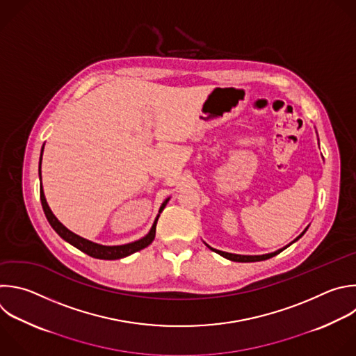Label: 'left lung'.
<instances>
[{
  "instance_id": "8db88e82",
  "label": "left lung",
  "mask_w": 356,
  "mask_h": 356,
  "mask_svg": "<svg viewBox=\"0 0 356 356\" xmlns=\"http://www.w3.org/2000/svg\"><path fill=\"white\" fill-rule=\"evenodd\" d=\"M307 230V227L305 229V232ZM305 232H302V234H299L298 238L292 242V243H295L296 241H299L302 236L305 234ZM208 246V245H207ZM289 246V245H288ZM286 246V248H288ZM209 248V246H208ZM212 252H215V253H218V254H220L222 257H225V259H227V260H232V261H238V263H254V261H263V260H268V259H271V257H274V256H277V254H280L284 249H281V250H278V252H274V253H270V254H263V256H241V254H232V253H225V252H220V250H215V249H212V248H209Z\"/></svg>"
}]
</instances>
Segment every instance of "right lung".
Masks as SVG:
<instances>
[{
    "mask_svg": "<svg viewBox=\"0 0 356 356\" xmlns=\"http://www.w3.org/2000/svg\"><path fill=\"white\" fill-rule=\"evenodd\" d=\"M42 152H43V148H42ZM40 162H42V156H40ZM39 176H40V166H39ZM40 201H42V207H43V211H44V215L49 220V223L51 225V227L61 236V238L68 242L70 245H72L74 248L79 249L81 252L86 253L88 256L93 257V259H100V260H118V259H123V257H127L138 250H143L145 249L147 246H149L152 243V241L155 239V232H156V222L159 219V215L156 216L149 233L145 236V238L137 241V242H133V243H129V245H123V246H102V245H97V243H93V242H89L83 238H81V236L72 233L71 230H68L51 212V209L49 208L47 202H46V198H44V194H43V188L40 187ZM168 200L162 204L159 212H162V209L165 208Z\"/></svg>",
    "mask_w": 356,
    "mask_h": 356,
    "instance_id": "1",
    "label": "right lung"
}]
</instances>
